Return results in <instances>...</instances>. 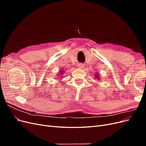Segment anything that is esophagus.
<instances>
[{
    "label": "esophagus",
    "instance_id": "esophagus-1",
    "mask_svg": "<svg viewBox=\"0 0 146 146\" xmlns=\"http://www.w3.org/2000/svg\"><path fill=\"white\" fill-rule=\"evenodd\" d=\"M78 67L79 68L82 69V68H83L84 67H85V66H84V64H78Z\"/></svg>",
    "mask_w": 146,
    "mask_h": 146
}]
</instances>
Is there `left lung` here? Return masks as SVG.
I'll return each instance as SVG.
<instances>
[{
    "mask_svg": "<svg viewBox=\"0 0 146 146\" xmlns=\"http://www.w3.org/2000/svg\"><path fill=\"white\" fill-rule=\"evenodd\" d=\"M94 78H95L96 79H97V80H100V75H99V74H98V72H97V73L95 74Z\"/></svg>",
    "mask_w": 146,
    "mask_h": 146,
    "instance_id": "8db88e82",
    "label": "left lung"
}]
</instances>
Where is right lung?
Returning a JSON list of instances; mask_svg holds the SVG:
<instances>
[{"label": "right lung", "instance_id": "1", "mask_svg": "<svg viewBox=\"0 0 146 146\" xmlns=\"http://www.w3.org/2000/svg\"><path fill=\"white\" fill-rule=\"evenodd\" d=\"M66 71H64V70H61L60 71L58 72V76H57V77H61V76H63V74ZM60 80H61V78L60 79Z\"/></svg>", "mask_w": 146, "mask_h": 146}]
</instances>
